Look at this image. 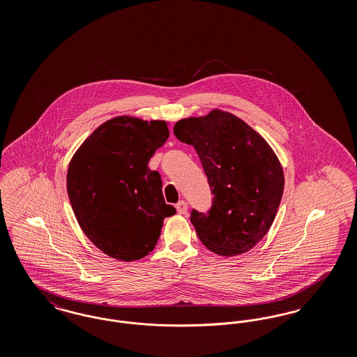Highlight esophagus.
Instances as JSON below:
<instances>
[{
  "instance_id": "1",
  "label": "esophagus",
  "mask_w": 357,
  "mask_h": 357,
  "mask_svg": "<svg viewBox=\"0 0 357 357\" xmlns=\"http://www.w3.org/2000/svg\"><path fill=\"white\" fill-rule=\"evenodd\" d=\"M176 211L179 213V214H186L187 213V204L185 201H181V202H178L176 204Z\"/></svg>"
}]
</instances>
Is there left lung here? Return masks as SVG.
Masks as SVG:
<instances>
[{"mask_svg":"<svg viewBox=\"0 0 357 357\" xmlns=\"http://www.w3.org/2000/svg\"><path fill=\"white\" fill-rule=\"evenodd\" d=\"M174 135L194 146L213 204L191 210L190 221L215 255H242L266 236L284 192V171L266 140L237 116L213 109L176 121Z\"/></svg>","mask_w":357,"mask_h":357,"instance_id":"left-lung-1","label":"left lung"}]
</instances>
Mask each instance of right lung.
Here are the masks:
<instances>
[{
  "instance_id": "obj_1",
  "label": "right lung",
  "mask_w": 357,
  "mask_h": 357,
  "mask_svg": "<svg viewBox=\"0 0 357 357\" xmlns=\"http://www.w3.org/2000/svg\"><path fill=\"white\" fill-rule=\"evenodd\" d=\"M170 136L163 120L118 116L102 123L73 155L67 190L76 220L104 255L135 261L153 252L163 220L162 179L149 162Z\"/></svg>"
}]
</instances>
